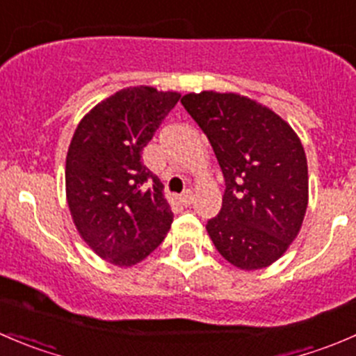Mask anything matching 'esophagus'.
Here are the masks:
<instances>
[{"instance_id": "34e87169", "label": "esophagus", "mask_w": 356, "mask_h": 356, "mask_svg": "<svg viewBox=\"0 0 356 356\" xmlns=\"http://www.w3.org/2000/svg\"><path fill=\"white\" fill-rule=\"evenodd\" d=\"M193 200H195V195H193L191 189H186V191L181 195V203L186 204V207H188V204H191Z\"/></svg>"}]
</instances>
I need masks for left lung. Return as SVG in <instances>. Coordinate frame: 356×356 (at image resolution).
Returning a JSON list of instances; mask_svg holds the SVG:
<instances>
[{"label":"left lung","mask_w":356,"mask_h":356,"mask_svg":"<svg viewBox=\"0 0 356 356\" xmlns=\"http://www.w3.org/2000/svg\"><path fill=\"white\" fill-rule=\"evenodd\" d=\"M181 103L207 134L225 179L208 236L234 267H268L296 239L307 213L308 167L300 138L275 111L238 92H189Z\"/></svg>","instance_id":"left-lung-1"}]
</instances>
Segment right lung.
Segmentation results:
<instances>
[{
    "mask_svg": "<svg viewBox=\"0 0 356 356\" xmlns=\"http://www.w3.org/2000/svg\"><path fill=\"white\" fill-rule=\"evenodd\" d=\"M179 98L152 86L120 89L82 117L68 146L72 220L88 246L117 267L145 260L170 229L163 184L141 153Z\"/></svg>",
    "mask_w": 356,
    "mask_h": 356,
    "instance_id": "add662e5",
    "label": "right lung"
}]
</instances>
